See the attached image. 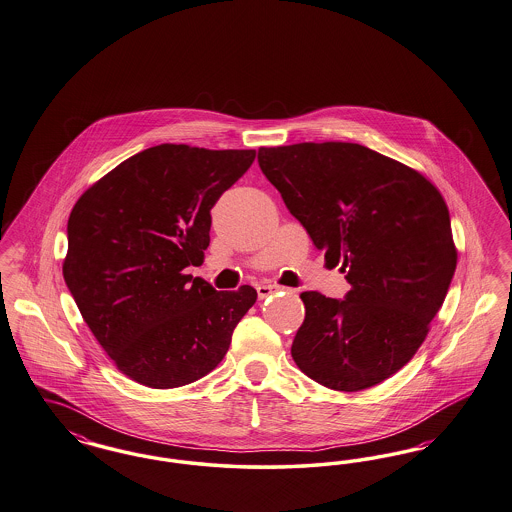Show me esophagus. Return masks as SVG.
Returning a JSON list of instances; mask_svg holds the SVG:
<instances>
[{"mask_svg": "<svg viewBox=\"0 0 512 512\" xmlns=\"http://www.w3.org/2000/svg\"><path fill=\"white\" fill-rule=\"evenodd\" d=\"M280 287L272 286V284H259L257 286V295H259V299H266L270 293H274V291H278Z\"/></svg>", "mask_w": 512, "mask_h": 512, "instance_id": "esophagus-1", "label": "esophagus"}]
</instances>
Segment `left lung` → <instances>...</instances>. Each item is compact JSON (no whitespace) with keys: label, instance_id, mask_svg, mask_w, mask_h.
Returning a JSON list of instances; mask_svg holds the SVG:
<instances>
[{"label":"left lung","instance_id":"left-lung-1","mask_svg":"<svg viewBox=\"0 0 512 512\" xmlns=\"http://www.w3.org/2000/svg\"><path fill=\"white\" fill-rule=\"evenodd\" d=\"M259 167L350 291H305L291 356L333 390L404 368L429 333L457 265L442 194L408 165L354 143L259 148Z\"/></svg>","mask_w":512,"mask_h":512}]
</instances>
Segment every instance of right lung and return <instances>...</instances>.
Masks as SVG:
<instances>
[{
	"mask_svg": "<svg viewBox=\"0 0 512 512\" xmlns=\"http://www.w3.org/2000/svg\"><path fill=\"white\" fill-rule=\"evenodd\" d=\"M255 150L160 144L85 190L68 219L62 265L85 324L129 379L175 389L225 358L257 291H217L186 274L204 263L211 207Z\"/></svg>",
	"mask_w": 512,
	"mask_h": 512,
	"instance_id": "obj_1",
	"label": "right lung"
}]
</instances>
